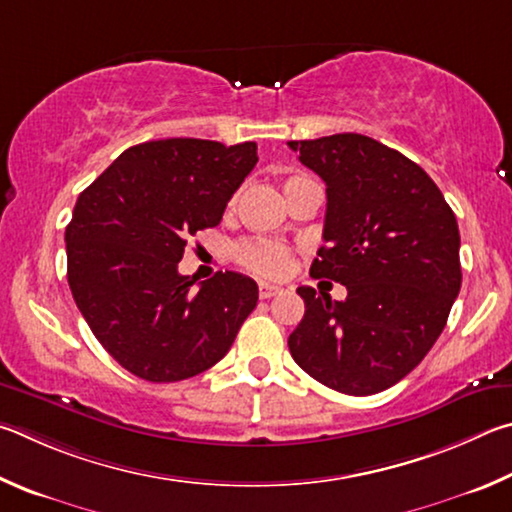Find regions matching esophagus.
<instances>
[{"label": "esophagus", "instance_id": "obj_1", "mask_svg": "<svg viewBox=\"0 0 512 512\" xmlns=\"http://www.w3.org/2000/svg\"><path fill=\"white\" fill-rule=\"evenodd\" d=\"M281 290L276 288V285H270V283H261V288H258V297L261 299H272V297H276V294H279Z\"/></svg>", "mask_w": 512, "mask_h": 512}]
</instances>
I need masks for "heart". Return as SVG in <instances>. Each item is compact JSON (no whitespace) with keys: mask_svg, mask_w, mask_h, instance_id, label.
<instances>
[{"mask_svg":"<svg viewBox=\"0 0 512 512\" xmlns=\"http://www.w3.org/2000/svg\"><path fill=\"white\" fill-rule=\"evenodd\" d=\"M306 182L303 177H290L285 179V193L292 191L294 186ZM236 204V197H231L229 206ZM236 258L242 267L247 270L261 274V276H281L285 270H288L290 263V254L281 242L274 240H245L236 247Z\"/></svg>","mask_w":512,"mask_h":512,"instance_id":"1","label":"heart"}]
</instances>
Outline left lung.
I'll use <instances>...</instances> for the list:
<instances>
[{
    "instance_id": "obj_1",
    "label": "left lung",
    "mask_w": 512,
    "mask_h": 512,
    "mask_svg": "<svg viewBox=\"0 0 512 512\" xmlns=\"http://www.w3.org/2000/svg\"><path fill=\"white\" fill-rule=\"evenodd\" d=\"M326 182V245L310 276L346 285L330 301L301 285L290 353L348 396L393 387L423 362L461 290L459 224L441 188L402 152L355 132L290 141Z\"/></svg>"
}]
</instances>
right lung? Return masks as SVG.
I'll use <instances>...</instances> for the list:
<instances>
[{
  "label": "right lung",
  "mask_w": 512,
  "mask_h": 512,
  "mask_svg": "<svg viewBox=\"0 0 512 512\" xmlns=\"http://www.w3.org/2000/svg\"><path fill=\"white\" fill-rule=\"evenodd\" d=\"M256 161L254 141H146L78 195L65 231L67 281L94 337L125 371L179 382L229 353L256 308V281L218 272L193 290L177 263L188 238L218 227Z\"/></svg>",
  "instance_id": "obj_1"
}]
</instances>
